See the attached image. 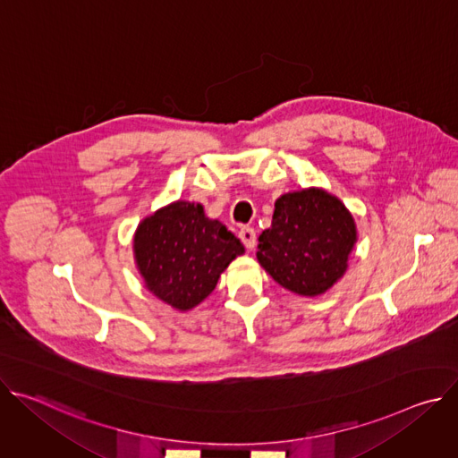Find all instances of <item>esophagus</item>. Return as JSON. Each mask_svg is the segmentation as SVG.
Listing matches in <instances>:
<instances>
[{
  "instance_id": "34e87169",
  "label": "esophagus",
  "mask_w": 458,
  "mask_h": 458,
  "mask_svg": "<svg viewBox=\"0 0 458 458\" xmlns=\"http://www.w3.org/2000/svg\"><path fill=\"white\" fill-rule=\"evenodd\" d=\"M239 237H241L242 244H244L248 250H253V246H255V242H257V235H255V230H253V228H250V226L241 228Z\"/></svg>"
}]
</instances>
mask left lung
I'll return each mask as SVG.
<instances>
[{
	"label": "left lung",
	"instance_id": "left-lung-1",
	"mask_svg": "<svg viewBox=\"0 0 458 458\" xmlns=\"http://www.w3.org/2000/svg\"><path fill=\"white\" fill-rule=\"evenodd\" d=\"M357 237L355 219L337 195L310 186L276 201L257 260L284 290L317 297L346 274Z\"/></svg>",
	"mask_w": 458,
	"mask_h": 458
}]
</instances>
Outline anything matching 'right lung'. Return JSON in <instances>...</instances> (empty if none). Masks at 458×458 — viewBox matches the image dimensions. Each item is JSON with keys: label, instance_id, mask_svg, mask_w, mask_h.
I'll return each instance as SVG.
<instances>
[{"label": "right lung", "instance_id": "right-lung-1", "mask_svg": "<svg viewBox=\"0 0 458 458\" xmlns=\"http://www.w3.org/2000/svg\"><path fill=\"white\" fill-rule=\"evenodd\" d=\"M242 242L201 203L174 201L145 217L134 233V260L145 288L177 311L203 302Z\"/></svg>", "mask_w": 458, "mask_h": 458}]
</instances>
